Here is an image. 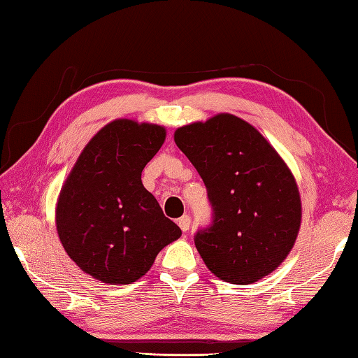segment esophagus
<instances>
[{"mask_svg": "<svg viewBox=\"0 0 358 358\" xmlns=\"http://www.w3.org/2000/svg\"><path fill=\"white\" fill-rule=\"evenodd\" d=\"M178 226H180L181 230H183V232H187V230H189V227H191V217L187 215L181 216L178 220Z\"/></svg>", "mask_w": 358, "mask_h": 358, "instance_id": "obj_1", "label": "esophagus"}]
</instances>
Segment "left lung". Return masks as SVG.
I'll return each instance as SVG.
<instances>
[{
  "label": "left lung",
  "instance_id": "left-lung-1",
  "mask_svg": "<svg viewBox=\"0 0 358 358\" xmlns=\"http://www.w3.org/2000/svg\"><path fill=\"white\" fill-rule=\"evenodd\" d=\"M173 141L197 169L213 207V224L194 238L208 270L240 286L275 271L301 224L299 186L282 157L232 113L181 126Z\"/></svg>",
  "mask_w": 358,
  "mask_h": 358
}]
</instances>
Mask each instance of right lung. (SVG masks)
<instances>
[{"instance_id": "obj_1", "label": "right lung", "mask_w": 358, "mask_h": 358, "mask_svg": "<svg viewBox=\"0 0 358 358\" xmlns=\"http://www.w3.org/2000/svg\"><path fill=\"white\" fill-rule=\"evenodd\" d=\"M166 141V128L118 118L93 136L59 191V241L83 273L131 284L151 268L181 229L142 185V171Z\"/></svg>"}]
</instances>
